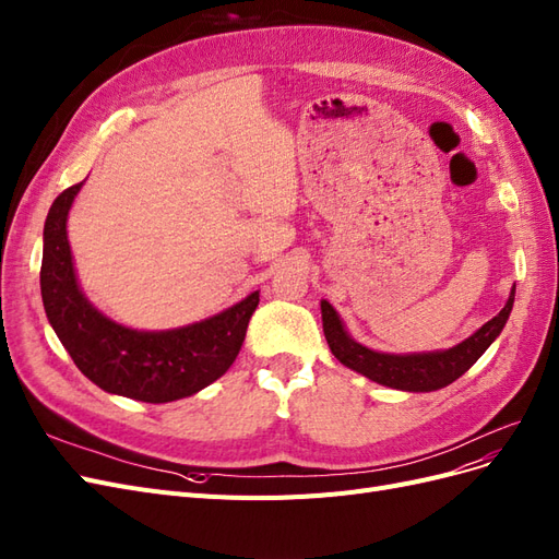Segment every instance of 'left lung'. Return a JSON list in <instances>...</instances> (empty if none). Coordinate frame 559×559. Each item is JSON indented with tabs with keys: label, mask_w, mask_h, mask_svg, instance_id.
<instances>
[{
	"label": "left lung",
	"mask_w": 559,
	"mask_h": 559,
	"mask_svg": "<svg viewBox=\"0 0 559 559\" xmlns=\"http://www.w3.org/2000/svg\"><path fill=\"white\" fill-rule=\"evenodd\" d=\"M515 299V285L509 295V301L503 309L485 322L480 330H476L469 338L462 344L448 348V350H431V353H408V355H392V353H376L357 341L346 332L344 322L330 301H320L322 311V332L330 344V350L341 365L348 369L367 376L369 381L381 383L394 390L406 392H431L445 388L457 378L469 371L476 359L490 348L492 341L501 334L503 325L511 316Z\"/></svg>",
	"instance_id": "left-lung-1"
}]
</instances>
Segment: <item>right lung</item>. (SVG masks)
Wrapping results in <instances>:
<instances>
[{
  "instance_id": "obj_1",
  "label": "right lung",
  "mask_w": 559,
  "mask_h": 559,
  "mask_svg": "<svg viewBox=\"0 0 559 559\" xmlns=\"http://www.w3.org/2000/svg\"><path fill=\"white\" fill-rule=\"evenodd\" d=\"M83 181L52 202L44 225L41 299L48 322L83 376L104 392L165 404L204 390L237 359L260 293L186 328L143 332L106 318L83 295L67 239V215Z\"/></svg>"
}]
</instances>
